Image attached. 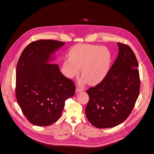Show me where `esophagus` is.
I'll list each match as a JSON object with an SVG mask.
<instances>
[{
	"mask_svg": "<svg viewBox=\"0 0 154 154\" xmlns=\"http://www.w3.org/2000/svg\"><path fill=\"white\" fill-rule=\"evenodd\" d=\"M84 91V89L83 88H81V87H77L76 88L75 92H76V93H79V92H82V91Z\"/></svg>",
	"mask_w": 154,
	"mask_h": 154,
	"instance_id": "obj_1",
	"label": "esophagus"
}]
</instances>
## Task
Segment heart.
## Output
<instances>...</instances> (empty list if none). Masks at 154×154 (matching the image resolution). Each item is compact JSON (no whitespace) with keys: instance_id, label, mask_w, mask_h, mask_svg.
<instances>
[{"instance_id":"1","label":"heart","mask_w":154,"mask_h":154,"mask_svg":"<svg viewBox=\"0 0 154 154\" xmlns=\"http://www.w3.org/2000/svg\"><path fill=\"white\" fill-rule=\"evenodd\" d=\"M69 57L65 59L62 63L63 75L73 79L79 75L81 68L83 80L91 85L98 84L106 79L112 61L109 48L87 44L73 46L69 51Z\"/></svg>"}]
</instances>
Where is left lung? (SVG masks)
I'll list each match as a JSON object with an SVG mask.
<instances>
[{
    "mask_svg": "<svg viewBox=\"0 0 154 154\" xmlns=\"http://www.w3.org/2000/svg\"><path fill=\"white\" fill-rule=\"evenodd\" d=\"M117 58L102 82L87 91L88 121L95 127H116L131 113L140 91L138 62L131 48L117 43Z\"/></svg>",
    "mask_w": 154,
    "mask_h": 154,
    "instance_id": "1",
    "label": "left lung"
}]
</instances>
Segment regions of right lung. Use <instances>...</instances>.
<instances>
[{"label": "right lung", "instance_id": "right-lung-1", "mask_svg": "<svg viewBox=\"0 0 154 154\" xmlns=\"http://www.w3.org/2000/svg\"><path fill=\"white\" fill-rule=\"evenodd\" d=\"M65 42L39 40L22 52L16 70V98L24 116L37 126L54 124L65 101L74 96L75 86L54 63V54Z\"/></svg>", "mask_w": 154, "mask_h": 154}]
</instances>
